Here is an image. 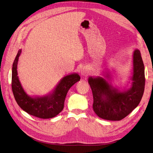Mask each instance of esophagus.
Wrapping results in <instances>:
<instances>
[{
    "mask_svg": "<svg viewBox=\"0 0 153 153\" xmlns=\"http://www.w3.org/2000/svg\"><path fill=\"white\" fill-rule=\"evenodd\" d=\"M89 71H88L86 68H83V69H82L81 74H82V76H85L89 75Z\"/></svg>",
    "mask_w": 153,
    "mask_h": 153,
    "instance_id": "1",
    "label": "esophagus"
}]
</instances>
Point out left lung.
Returning a JSON list of instances; mask_svg holds the SVG:
<instances>
[{
	"instance_id": "left-lung-1",
	"label": "left lung",
	"mask_w": 153,
	"mask_h": 153,
	"mask_svg": "<svg viewBox=\"0 0 153 153\" xmlns=\"http://www.w3.org/2000/svg\"><path fill=\"white\" fill-rule=\"evenodd\" d=\"M132 86L128 91L119 92L101 77L89 78L93 95V110L98 117L109 121H120L140 103L145 87V72L140 52L133 53Z\"/></svg>"
}]
</instances>
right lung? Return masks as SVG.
Listing matches in <instances>:
<instances>
[{
    "label": "right lung",
    "mask_w": 153,
    "mask_h": 153,
    "mask_svg": "<svg viewBox=\"0 0 153 153\" xmlns=\"http://www.w3.org/2000/svg\"><path fill=\"white\" fill-rule=\"evenodd\" d=\"M20 53L21 50L18 51L12 68L11 86L16 103L22 110L33 116L41 119L55 117L62 110L69 89L80 80V76L78 74H71L64 77L50 96L31 98L23 89L17 76V64Z\"/></svg>",
    "instance_id": "obj_1"
}]
</instances>
